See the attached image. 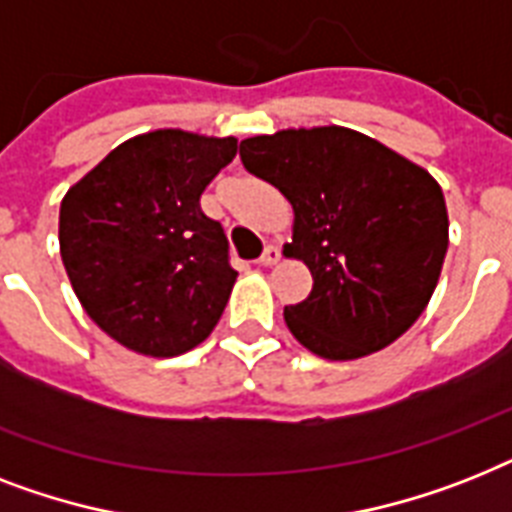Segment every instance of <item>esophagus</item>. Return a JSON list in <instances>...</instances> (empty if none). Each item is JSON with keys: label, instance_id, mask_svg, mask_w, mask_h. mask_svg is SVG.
Listing matches in <instances>:
<instances>
[{"label": "esophagus", "instance_id": "1", "mask_svg": "<svg viewBox=\"0 0 512 512\" xmlns=\"http://www.w3.org/2000/svg\"><path fill=\"white\" fill-rule=\"evenodd\" d=\"M278 260H281V252H278V247H273V244H270V247H265L263 257H260V265H263V268H273Z\"/></svg>", "mask_w": 512, "mask_h": 512}]
</instances>
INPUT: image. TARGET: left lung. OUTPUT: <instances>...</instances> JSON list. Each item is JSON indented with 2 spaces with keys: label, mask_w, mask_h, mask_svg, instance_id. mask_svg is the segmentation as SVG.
<instances>
[{
  "label": "left lung",
  "mask_w": 512,
  "mask_h": 512,
  "mask_svg": "<svg viewBox=\"0 0 512 512\" xmlns=\"http://www.w3.org/2000/svg\"><path fill=\"white\" fill-rule=\"evenodd\" d=\"M239 155L294 210L284 257L313 276L305 302L284 307L294 339L336 363L400 339L429 305L450 244L436 178L344 126L252 136Z\"/></svg>",
  "instance_id": "1"
}]
</instances>
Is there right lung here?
Returning <instances> with one entry per match:
<instances>
[{"mask_svg":"<svg viewBox=\"0 0 512 512\" xmlns=\"http://www.w3.org/2000/svg\"><path fill=\"white\" fill-rule=\"evenodd\" d=\"M234 136L157 128L123 141L70 186L60 255L91 321L126 350L176 357L218 326L236 270L199 197L236 157Z\"/></svg>","mask_w":512,"mask_h":512,"instance_id":"1","label":"right lung"}]
</instances>
